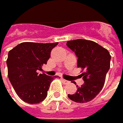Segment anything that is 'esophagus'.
Returning <instances> with one entry per match:
<instances>
[{
  "label": "esophagus",
  "mask_w": 123,
  "mask_h": 123,
  "mask_svg": "<svg viewBox=\"0 0 123 123\" xmlns=\"http://www.w3.org/2000/svg\"><path fill=\"white\" fill-rule=\"evenodd\" d=\"M62 82L64 83V84H68L69 83V81H68V80H66L65 79H64V78H62Z\"/></svg>",
  "instance_id": "esophagus-1"
}]
</instances>
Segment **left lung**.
Listing matches in <instances>:
<instances>
[{"label": "left lung", "instance_id": "8db88e82", "mask_svg": "<svg viewBox=\"0 0 123 123\" xmlns=\"http://www.w3.org/2000/svg\"><path fill=\"white\" fill-rule=\"evenodd\" d=\"M66 45L78 57V68L85 70L80 75L85 81L77 92L68 94V98L77 103L92 100L102 90L106 74L110 68L111 55L109 51L97 43L85 39L69 40ZM81 71V72H82Z\"/></svg>", "mask_w": 123, "mask_h": 123}]
</instances>
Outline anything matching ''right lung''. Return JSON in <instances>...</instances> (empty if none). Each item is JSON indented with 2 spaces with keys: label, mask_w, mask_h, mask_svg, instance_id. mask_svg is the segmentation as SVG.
<instances>
[{
  "label": "right lung",
  "mask_w": 123,
  "mask_h": 123,
  "mask_svg": "<svg viewBox=\"0 0 123 123\" xmlns=\"http://www.w3.org/2000/svg\"><path fill=\"white\" fill-rule=\"evenodd\" d=\"M57 45L58 43L24 42L9 51L7 59L8 78L22 101L34 104L47 97L49 87L55 76L38 72L47 64L51 50Z\"/></svg>",
  "instance_id": "1"
}]
</instances>
